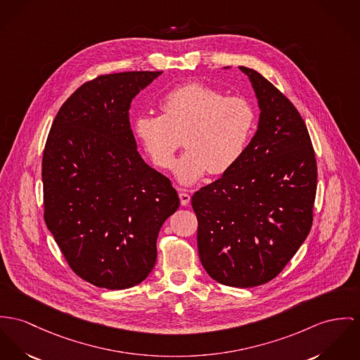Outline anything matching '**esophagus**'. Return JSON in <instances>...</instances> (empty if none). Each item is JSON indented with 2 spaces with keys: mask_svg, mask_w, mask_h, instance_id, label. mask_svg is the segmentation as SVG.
I'll use <instances>...</instances> for the list:
<instances>
[{
  "mask_svg": "<svg viewBox=\"0 0 360 360\" xmlns=\"http://www.w3.org/2000/svg\"><path fill=\"white\" fill-rule=\"evenodd\" d=\"M179 200H181V204H182L184 207H186V205H189V202H191V195L186 193L185 191L179 189Z\"/></svg>",
  "mask_w": 360,
  "mask_h": 360,
  "instance_id": "34e87169",
  "label": "esophagus"
}]
</instances>
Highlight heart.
<instances>
[{
	"label": "heart",
	"instance_id": "heart-1",
	"mask_svg": "<svg viewBox=\"0 0 360 360\" xmlns=\"http://www.w3.org/2000/svg\"><path fill=\"white\" fill-rule=\"evenodd\" d=\"M162 116L141 113L134 137L152 163L172 166L182 139L188 148L174 168L175 178L192 185L208 171L221 175L244 156L255 131L256 116L243 97L224 96L204 83L172 89L160 101Z\"/></svg>",
	"mask_w": 360,
	"mask_h": 360
}]
</instances>
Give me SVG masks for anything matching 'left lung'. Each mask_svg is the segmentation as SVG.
<instances>
[{
    "label": "left lung",
    "instance_id": "1",
    "mask_svg": "<svg viewBox=\"0 0 360 360\" xmlns=\"http://www.w3.org/2000/svg\"><path fill=\"white\" fill-rule=\"evenodd\" d=\"M259 105L255 136L240 162L195 192L197 247L217 282L252 288L277 277L312 224L316 160L304 120L273 83L240 67Z\"/></svg>",
    "mask_w": 360,
    "mask_h": 360
}]
</instances>
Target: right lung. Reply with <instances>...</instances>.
Instances as JSON below:
<instances>
[{"label": "right lung", "mask_w": 360, "mask_h": 360, "mask_svg": "<svg viewBox=\"0 0 360 360\" xmlns=\"http://www.w3.org/2000/svg\"><path fill=\"white\" fill-rule=\"evenodd\" d=\"M162 71L101 75L57 112L42 158L45 221L70 267L111 290L155 267L159 231L179 207L169 179L139 156L133 98Z\"/></svg>", "instance_id": "right-lung-1"}]
</instances>
